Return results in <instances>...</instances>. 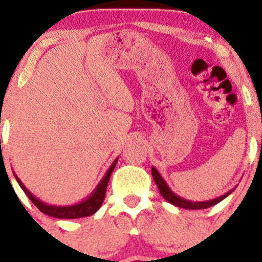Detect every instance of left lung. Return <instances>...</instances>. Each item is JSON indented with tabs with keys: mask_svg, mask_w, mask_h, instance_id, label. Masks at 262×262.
Wrapping results in <instances>:
<instances>
[{
	"mask_svg": "<svg viewBox=\"0 0 262 262\" xmlns=\"http://www.w3.org/2000/svg\"><path fill=\"white\" fill-rule=\"evenodd\" d=\"M151 174H153V179L155 184H157L158 189H159V192L160 195L165 199L168 203L173 204L175 206H179V208H183V209H191V210H199V209H208L210 208V206H214L216 205L217 203H220L221 200L225 199L226 196L230 194L231 191L226 192L225 195H223V196L220 198H216V199L214 200H209V201H203V203H192V201H188V200H184L182 198L177 196V195L174 194L173 191L170 190V189L168 188V185H166L165 182L162 179V177H160L159 173L157 171V169L155 168H151Z\"/></svg>",
	"mask_w": 262,
	"mask_h": 262,
	"instance_id": "1",
	"label": "left lung"
}]
</instances>
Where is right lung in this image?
I'll return each mask as SVG.
<instances>
[{
	"label": "right lung",
	"instance_id": "obj_1",
	"mask_svg": "<svg viewBox=\"0 0 262 262\" xmlns=\"http://www.w3.org/2000/svg\"><path fill=\"white\" fill-rule=\"evenodd\" d=\"M118 162V159L114 160V163L112 164V166L109 168V170L105 174V177L103 178V180L100 182L98 185V188L94 190L93 194L88 198L87 200L83 201V203L77 204V205H72V206H52V205H47V204L42 203L38 199L33 196L27 189L25 188L24 184L21 183V180L16 177L17 182H18L19 186L22 188V190L26 192V195L28 196L34 205L39 209V211H42L43 214H47L50 216L53 217H58V219H77V217H84V216H89V215L94 214L102 205L103 200H104L105 196V190H107L108 186V182L109 178H111L112 171L114 170L116 168V164Z\"/></svg>",
	"mask_w": 262,
	"mask_h": 262
}]
</instances>
